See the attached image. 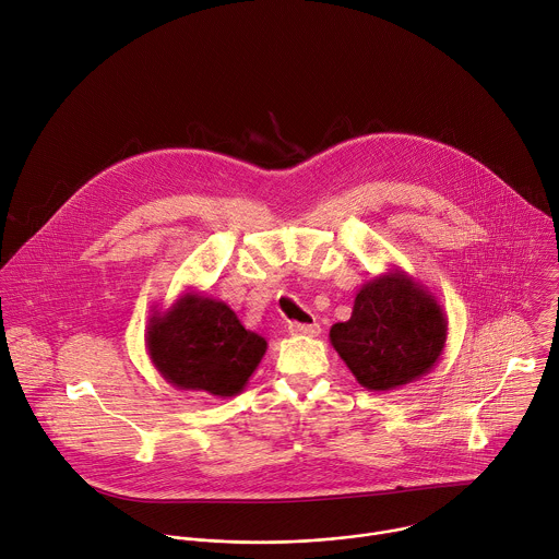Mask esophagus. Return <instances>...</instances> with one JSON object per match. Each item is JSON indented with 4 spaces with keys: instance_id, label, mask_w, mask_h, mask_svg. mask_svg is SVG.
<instances>
[{
    "instance_id": "obj_1",
    "label": "esophagus",
    "mask_w": 559,
    "mask_h": 559,
    "mask_svg": "<svg viewBox=\"0 0 559 559\" xmlns=\"http://www.w3.org/2000/svg\"><path fill=\"white\" fill-rule=\"evenodd\" d=\"M287 330H289L292 336H309V338H313V336L321 334V325H318V323H307V325L289 323Z\"/></svg>"
}]
</instances>
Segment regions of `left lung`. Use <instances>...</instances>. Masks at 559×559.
Returning <instances> with one entry per match:
<instances>
[{
  "instance_id": "8db88e82",
  "label": "left lung",
  "mask_w": 559,
  "mask_h": 559,
  "mask_svg": "<svg viewBox=\"0 0 559 559\" xmlns=\"http://www.w3.org/2000/svg\"><path fill=\"white\" fill-rule=\"evenodd\" d=\"M330 343L358 384L391 391L440 360L447 313L429 287L393 265L358 289L349 321L332 325Z\"/></svg>"
}]
</instances>
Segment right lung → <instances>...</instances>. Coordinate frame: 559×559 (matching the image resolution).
Segmentation results:
<instances>
[{"label": "right lung", "instance_id": "add662e5", "mask_svg": "<svg viewBox=\"0 0 559 559\" xmlns=\"http://www.w3.org/2000/svg\"><path fill=\"white\" fill-rule=\"evenodd\" d=\"M145 349L173 386L231 397L248 386L267 341L246 330L227 302L190 289L150 316Z\"/></svg>", "mask_w": 559, "mask_h": 559}]
</instances>
